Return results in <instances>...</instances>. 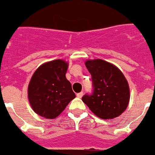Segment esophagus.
I'll list each match as a JSON object with an SVG mask.
<instances>
[{"instance_id":"esophagus-1","label":"esophagus","mask_w":155,"mask_h":155,"mask_svg":"<svg viewBox=\"0 0 155 155\" xmlns=\"http://www.w3.org/2000/svg\"><path fill=\"white\" fill-rule=\"evenodd\" d=\"M82 96H83V91H81V92L77 94V97H78V98H81Z\"/></svg>"}]
</instances>
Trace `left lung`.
<instances>
[{
	"label": "left lung",
	"instance_id": "8db88e82",
	"mask_svg": "<svg viewBox=\"0 0 155 155\" xmlns=\"http://www.w3.org/2000/svg\"><path fill=\"white\" fill-rule=\"evenodd\" d=\"M86 68L91 75L93 90L82 101L94 114L108 120L120 116L127 109L130 100L127 81L116 66L102 60L87 61Z\"/></svg>",
	"mask_w": 155,
	"mask_h": 155
}]
</instances>
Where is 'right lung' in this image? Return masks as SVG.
<instances>
[{
  "instance_id": "add662e5",
  "label": "right lung",
  "mask_w": 155,
  "mask_h": 155,
  "mask_svg": "<svg viewBox=\"0 0 155 155\" xmlns=\"http://www.w3.org/2000/svg\"><path fill=\"white\" fill-rule=\"evenodd\" d=\"M68 64L62 60L46 63L31 77L28 96L35 113L46 119L61 114L75 98L71 82L66 78Z\"/></svg>"
}]
</instances>
